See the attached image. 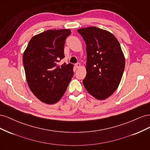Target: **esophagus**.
Here are the masks:
<instances>
[{"label": "esophagus", "instance_id": "esophagus-1", "mask_svg": "<svg viewBox=\"0 0 150 150\" xmlns=\"http://www.w3.org/2000/svg\"><path fill=\"white\" fill-rule=\"evenodd\" d=\"M75 66L76 68H79L81 67V64L80 63H76V64H75Z\"/></svg>", "mask_w": 150, "mask_h": 150}]
</instances>
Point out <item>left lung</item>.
I'll list each match as a JSON object with an SVG mask.
<instances>
[{"label":"left lung","instance_id":"8db88e82","mask_svg":"<svg viewBox=\"0 0 150 150\" xmlns=\"http://www.w3.org/2000/svg\"><path fill=\"white\" fill-rule=\"evenodd\" d=\"M86 44V76L83 84L87 91L104 100L118 88L125 67L120 44L110 32L92 26L78 29Z\"/></svg>","mask_w":150,"mask_h":150}]
</instances>
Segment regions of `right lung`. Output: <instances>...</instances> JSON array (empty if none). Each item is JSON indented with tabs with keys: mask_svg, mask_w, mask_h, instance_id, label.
<instances>
[{
	"mask_svg": "<svg viewBox=\"0 0 150 150\" xmlns=\"http://www.w3.org/2000/svg\"><path fill=\"white\" fill-rule=\"evenodd\" d=\"M70 34L68 29L44 31L31 38L23 53L29 87L36 98L46 104L59 101L73 76V64H59L65 57V39Z\"/></svg>",
	"mask_w": 150,
	"mask_h": 150,
	"instance_id": "right-lung-1",
	"label": "right lung"
}]
</instances>
